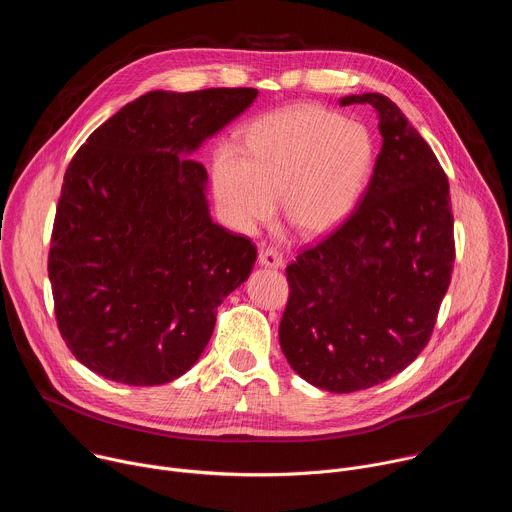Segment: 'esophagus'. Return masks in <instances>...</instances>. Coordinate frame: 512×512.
Segmentation results:
<instances>
[{
  "label": "esophagus",
  "instance_id": "obj_1",
  "mask_svg": "<svg viewBox=\"0 0 512 512\" xmlns=\"http://www.w3.org/2000/svg\"><path fill=\"white\" fill-rule=\"evenodd\" d=\"M257 259L263 267H283V255L273 247H261Z\"/></svg>",
  "mask_w": 512,
  "mask_h": 512
}]
</instances>
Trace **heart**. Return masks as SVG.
<instances>
[{"label": "heart", "mask_w": 512, "mask_h": 512, "mask_svg": "<svg viewBox=\"0 0 512 512\" xmlns=\"http://www.w3.org/2000/svg\"><path fill=\"white\" fill-rule=\"evenodd\" d=\"M373 158L375 143L362 123L320 107L289 109L251 127L245 158H218L214 192L239 229L269 218L281 196L285 221L320 235L352 212Z\"/></svg>", "instance_id": "1"}]
</instances>
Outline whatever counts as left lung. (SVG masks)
I'll use <instances>...</instances> for the list:
<instances>
[{
    "mask_svg": "<svg viewBox=\"0 0 512 512\" xmlns=\"http://www.w3.org/2000/svg\"><path fill=\"white\" fill-rule=\"evenodd\" d=\"M379 111L383 148L346 221L285 267L281 350L330 393L371 389L427 346L450 287L456 243L450 182L403 111L364 93L340 105Z\"/></svg>",
    "mask_w": 512,
    "mask_h": 512,
    "instance_id": "obj_1",
    "label": "left lung"
}]
</instances>
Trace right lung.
Listing matches in <instances>:
<instances>
[{
    "label": "right lung",
    "mask_w": 512,
    "mask_h": 512,
    "mask_svg": "<svg viewBox=\"0 0 512 512\" xmlns=\"http://www.w3.org/2000/svg\"><path fill=\"white\" fill-rule=\"evenodd\" d=\"M255 97L247 87L152 91L72 156L48 277L60 336L93 373L135 387L178 379L249 277L257 247L210 221L206 168L186 156Z\"/></svg>",
    "instance_id": "1"
}]
</instances>
